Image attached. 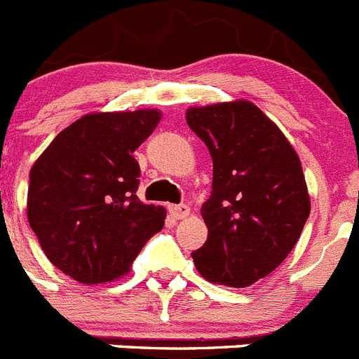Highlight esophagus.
Segmentation results:
<instances>
[{"label":"esophagus","instance_id":"1","mask_svg":"<svg viewBox=\"0 0 359 359\" xmlns=\"http://www.w3.org/2000/svg\"><path fill=\"white\" fill-rule=\"evenodd\" d=\"M169 212L170 215H172L174 219H185L190 215V207H187V205H172V207H169Z\"/></svg>","mask_w":359,"mask_h":359}]
</instances>
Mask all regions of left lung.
<instances>
[{"label": "left lung", "mask_w": 359, "mask_h": 359, "mask_svg": "<svg viewBox=\"0 0 359 359\" xmlns=\"http://www.w3.org/2000/svg\"><path fill=\"white\" fill-rule=\"evenodd\" d=\"M214 161L201 215L207 243L192 253L212 284L248 287L291 253L311 212L302 163L277 123L250 100L187 109Z\"/></svg>", "instance_id": "8db88e82"}]
</instances>
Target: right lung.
<instances>
[{
  "instance_id": "obj_1",
  "label": "right lung",
  "mask_w": 359,
  "mask_h": 359,
  "mask_svg": "<svg viewBox=\"0 0 359 359\" xmlns=\"http://www.w3.org/2000/svg\"><path fill=\"white\" fill-rule=\"evenodd\" d=\"M160 120V109L88 113L32 165L28 223L48 261L73 280L123 277L163 228L165 208L136 198L140 165L133 158Z\"/></svg>"
}]
</instances>
